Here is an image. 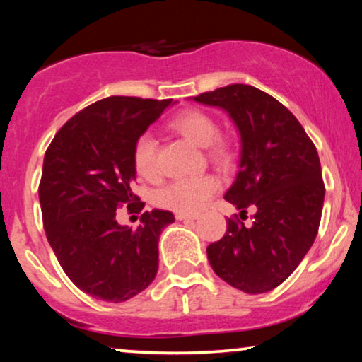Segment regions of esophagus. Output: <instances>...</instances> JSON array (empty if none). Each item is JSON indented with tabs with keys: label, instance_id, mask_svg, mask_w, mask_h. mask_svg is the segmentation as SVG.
<instances>
[{
	"label": "esophagus",
	"instance_id": "1",
	"mask_svg": "<svg viewBox=\"0 0 362 362\" xmlns=\"http://www.w3.org/2000/svg\"><path fill=\"white\" fill-rule=\"evenodd\" d=\"M176 219H177V221L192 222V221L197 219V216H194V214H181V212H176Z\"/></svg>",
	"mask_w": 362,
	"mask_h": 362
}]
</instances>
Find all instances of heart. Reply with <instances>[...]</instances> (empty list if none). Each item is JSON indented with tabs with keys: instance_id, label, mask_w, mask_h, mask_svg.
<instances>
[{
	"instance_id": "obj_1",
	"label": "heart",
	"mask_w": 362,
	"mask_h": 362,
	"mask_svg": "<svg viewBox=\"0 0 362 362\" xmlns=\"http://www.w3.org/2000/svg\"><path fill=\"white\" fill-rule=\"evenodd\" d=\"M170 128L180 133L192 145L206 148L207 158L221 168H229L234 163V150L227 138L217 135L219 127L209 113L199 108H187L170 120ZM132 161L136 175L146 181L160 177L156 140L151 133H140L133 141ZM221 189V181L216 176L206 175L191 180L171 182L158 192L156 202L165 209L196 214L204 207L212 196Z\"/></svg>"
}]
</instances>
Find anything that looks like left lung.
<instances>
[{
	"label": "left lung",
	"mask_w": 362,
	"mask_h": 362,
	"mask_svg": "<svg viewBox=\"0 0 362 362\" xmlns=\"http://www.w3.org/2000/svg\"><path fill=\"white\" fill-rule=\"evenodd\" d=\"M221 107L240 132V170L226 201L255 207L254 226L237 214L207 247L217 276L245 293H265L293 274L318 234L325 182L315 143L288 108L264 90L232 83L194 97ZM244 219V217H242Z\"/></svg>",
	"instance_id": "8db88e82"
}]
</instances>
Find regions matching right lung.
<instances>
[{
  "label": "right lung",
  "mask_w": 362,
  "mask_h": 362,
  "mask_svg": "<svg viewBox=\"0 0 362 362\" xmlns=\"http://www.w3.org/2000/svg\"><path fill=\"white\" fill-rule=\"evenodd\" d=\"M173 98L113 95L76 113L44 155L39 182L42 224L62 270L95 298L130 300L155 280L158 240L175 222L170 211L143 212L136 229L118 224L117 209L140 214L133 192L135 138L171 105Z\"/></svg>",
  "instance_id": "1"
}]
</instances>
